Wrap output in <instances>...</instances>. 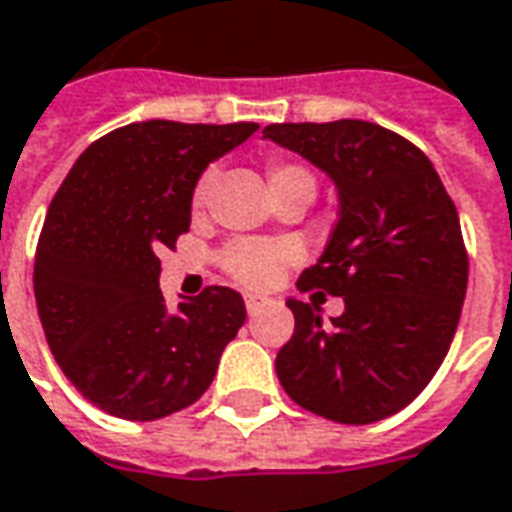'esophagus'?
Listing matches in <instances>:
<instances>
[{"instance_id":"1","label":"esophagus","mask_w":512,"mask_h":512,"mask_svg":"<svg viewBox=\"0 0 512 512\" xmlns=\"http://www.w3.org/2000/svg\"><path fill=\"white\" fill-rule=\"evenodd\" d=\"M244 305H246V310H249V313H257L260 307L266 305V299H263V296H257V293H246Z\"/></svg>"}]
</instances>
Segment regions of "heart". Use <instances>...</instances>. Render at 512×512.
I'll list each match as a JSON object with an SVG mask.
<instances>
[{
	"label": "heart",
	"instance_id": "1",
	"mask_svg": "<svg viewBox=\"0 0 512 512\" xmlns=\"http://www.w3.org/2000/svg\"><path fill=\"white\" fill-rule=\"evenodd\" d=\"M266 180L271 199L280 194H293V191H305V194L316 196V177L299 163H288V160L268 163ZM213 182H216L213 171H205L194 182V191H191V213L194 216L205 213L210 194H213ZM299 260H302V249L293 241H277V244L238 241V244L227 246V252L221 255V271L246 291H268V288L280 285L282 277L288 274V268L296 266Z\"/></svg>",
	"mask_w": 512,
	"mask_h": 512
}]
</instances>
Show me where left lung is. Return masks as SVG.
<instances>
[{"label": "left lung", "mask_w": 512, "mask_h": 512, "mask_svg": "<svg viewBox=\"0 0 512 512\" xmlns=\"http://www.w3.org/2000/svg\"><path fill=\"white\" fill-rule=\"evenodd\" d=\"M263 135L327 171L341 199L330 244L296 288L343 296L346 310L324 324L316 305L288 299L280 385L338 424L382 421L430 385L455 338L468 285L455 202L430 157L380 124H268Z\"/></svg>", "instance_id": "8db88e82"}]
</instances>
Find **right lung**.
<instances>
[{"instance_id":"right-lung-1","label":"right lung","mask_w":512,"mask_h":512,"mask_svg":"<svg viewBox=\"0 0 512 512\" xmlns=\"http://www.w3.org/2000/svg\"><path fill=\"white\" fill-rule=\"evenodd\" d=\"M257 130L135 121L88 146L57 188L32 288L57 366L99 410L155 421L194 405L246 321L224 285L166 310L160 252L191 227V191L210 160Z\"/></svg>"}]
</instances>
